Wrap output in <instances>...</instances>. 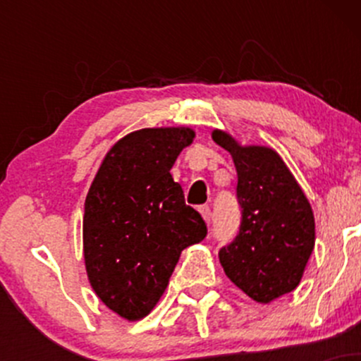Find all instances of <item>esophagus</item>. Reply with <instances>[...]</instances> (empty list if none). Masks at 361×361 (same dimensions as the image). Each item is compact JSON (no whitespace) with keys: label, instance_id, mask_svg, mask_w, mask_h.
I'll use <instances>...</instances> for the list:
<instances>
[{"label":"esophagus","instance_id":"1","mask_svg":"<svg viewBox=\"0 0 361 361\" xmlns=\"http://www.w3.org/2000/svg\"><path fill=\"white\" fill-rule=\"evenodd\" d=\"M198 210H200V214H202V217H204V221L209 224L210 219H212V212H210V207L209 205H202Z\"/></svg>","mask_w":361,"mask_h":361}]
</instances>
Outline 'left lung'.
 <instances>
[{
  "instance_id": "8db88e82",
  "label": "left lung",
  "mask_w": 361,
  "mask_h": 361,
  "mask_svg": "<svg viewBox=\"0 0 361 361\" xmlns=\"http://www.w3.org/2000/svg\"><path fill=\"white\" fill-rule=\"evenodd\" d=\"M212 139L233 156L241 207L239 233L221 247L219 259L235 287L268 304L300 283L316 243L312 209L279 152L239 146L222 130H214Z\"/></svg>"
}]
</instances>
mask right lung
<instances>
[{
  "instance_id": "right-lung-1",
  "label": "right lung",
  "mask_w": 361,
  "mask_h": 361,
  "mask_svg": "<svg viewBox=\"0 0 361 361\" xmlns=\"http://www.w3.org/2000/svg\"><path fill=\"white\" fill-rule=\"evenodd\" d=\"M195 132L140 128L106 152L85 202L82 251L88 280L127 321L146 317L168 287L181 251L207 235L169 169Z\"/></svg>"
}]
</instances>
